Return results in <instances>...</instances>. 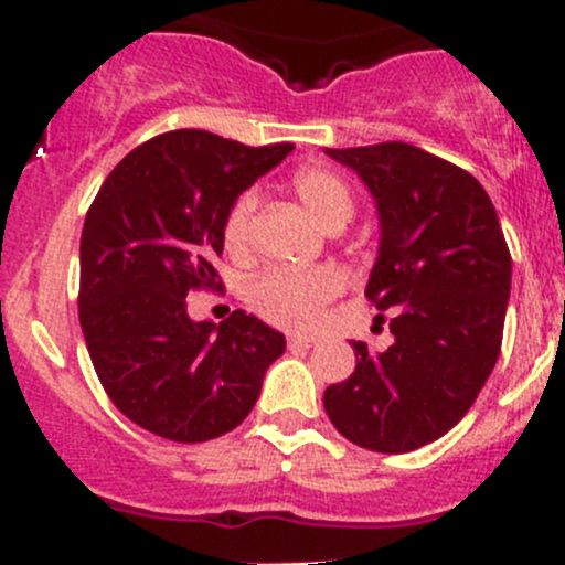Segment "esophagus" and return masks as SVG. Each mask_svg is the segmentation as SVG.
I'll return each mask as SVG.
<instances>
[{
    "mask_svg": "<svg viewBox=\"0 0 565 565\" xmlns=\"http://www.w3.org/2000/svg\"><path fill=\"white\" fill-rule=\"evenodd\" d=\"M317 344V339H306V335H289V350H311Z\"/></svg>",
    "mask_w": 565,
    "mask_h": 565,
    "instance_id": "34e87169",
    "label": "esophagus"
}]
</instances>
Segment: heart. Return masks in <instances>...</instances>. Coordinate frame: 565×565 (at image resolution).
Wrapping results in <instances>:
<instances>
[{
	"label": "heart",
	"instance_id": "b5f03b06",
	"mask_svg": "<svg viewBox=\"0 0 565 565\" xmlns=\"http://www.w3.org/2000/svg\"><path fill=\"white\" fill-rule=\"evenodd\" d=\"M295 193L306 213L324 232L344 230L355 213L350 188L339 174L328 169L309 167L300 169L292 180ZM259 193L243 191L232 202L224 218V246L230 254L246 256L250 246V221H254ZM344 289V278L333 267H315V270H270L256 278L248 287L250 309L267 322L287 330H311L322 317L324 306Z\"/></svg>",
	"mask_w": 565,
	"mask_h": 565
}]
</instances>
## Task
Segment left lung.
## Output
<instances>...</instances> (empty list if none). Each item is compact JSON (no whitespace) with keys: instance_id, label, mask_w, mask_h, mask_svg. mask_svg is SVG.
<instances>
[{"instance_id":"1","label":"left lung","mask_w":565,"mask_h":565,"mask_svg":"<svg viewBox=\"0 0 565 565\" xmlns=\"http://www.w3.org/2000/svg\"><path fill=\"white\" fill-rule=\"evenodd\" d=\"M363 180L380 248L366 295L391 311L393 344L352 341L355 372L324 413L355 446L407 454L465 418L492 374L511 295V254L492 199L465 169L404 141L324 150Z\"/></svg>"}]
</instances>
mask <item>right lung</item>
Listing matches in <instances>:
<instances>
[{
	"label": "right lung",
	"mask_w": 565,
	"mask_h": 565,
	"mask_svg": "<svg viewBox=\"0 0 565 565\" xmlns=\"http://www.w3.org/2000/svg\"><path fill=\"white\" fill-rule=\"evenodd\" d=\"M292 145L246 147L207 130L145 141L106 177L84 218L78 319L114 407L174 443H204L246 420L287 339L235 311L188 317L185 295L215 284L232 202Z\"/></svg>",
	"instance_id": "obj_1"
}]
</instances>
